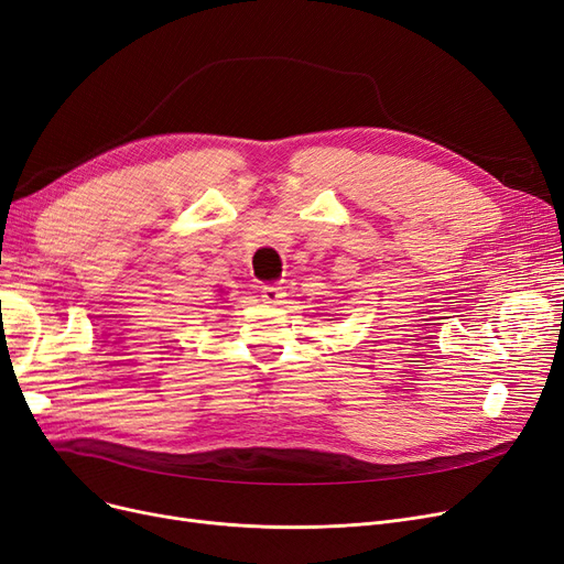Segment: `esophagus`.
<instances>
[{
	"label": "esophagus",
	"instance_id": "esophagus-1",
	"mask_svg": "<svg viewBox=\"0 0 564 564\" xmlns=\"http://www.w3.org/2000/svg\"><path fill=\"white\" fill-rule=\"evenodd\" d=\"M260 293H262V295H260V297H262V302H264V304H271V306L281 304V300L285 297L283 288H281V285H276V283H267V285H262Z\"/></svg>",
	"mask_w": 564,
	"mask_h": 564
}]
</instances>
